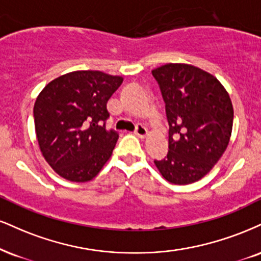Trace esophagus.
<instances>
[{
    "label": "esophagus",
    "mask_w": 261,
    "mask_h": 261,
    "mask_svg": "<svg viewBox=\"0 0 261 261\" xmlns=\"http://www.w3.org/2000/svg\"><path fill=\"white\" fill-rule=\"evenodd\" d=\"M135 135L139 136L140 139H146L148 136V130L143 126V125H137L136 130H135Z\"/></svg>",
    "instance_id": "1"
}]
</instances>
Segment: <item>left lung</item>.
<instances>
[{"mask_svg": "<svg viewBox=\"0 0 261 261\" xmlns=\"http://www.w3.org/2000/svg\"><path fill=\"white\" fill-rule=\"evenodd\" d=\"M165 102L169 152L154 161L166 181L188 185L212 170L227 148L233 107L227 91L214 75L184 63H169L152 70Z\"/></svg>", "mask_w": 261, "mask_h": 261, "instance_id": "1", "label": "left lung"}]
</instances>
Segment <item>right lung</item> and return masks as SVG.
<instances>
[{
	"label": "right lung",
	"mask_w": 261,
	"mask_h": 261,
	"mask_svg": "<svg viewBox=\"0 0 261 261\" xmlns=\"http://www.w3.org/2000/svg\"><path fill=\"white\" fill-rule=\"evenodd\" d=\"M122 77L98 70H77L52 80L37 96L34 121L45 161L59 176L92 180L111 158L119 139L106 130L107 102Z\"/></svg>",
	"instance_id": "right-lung-1"
}]
</instances>
